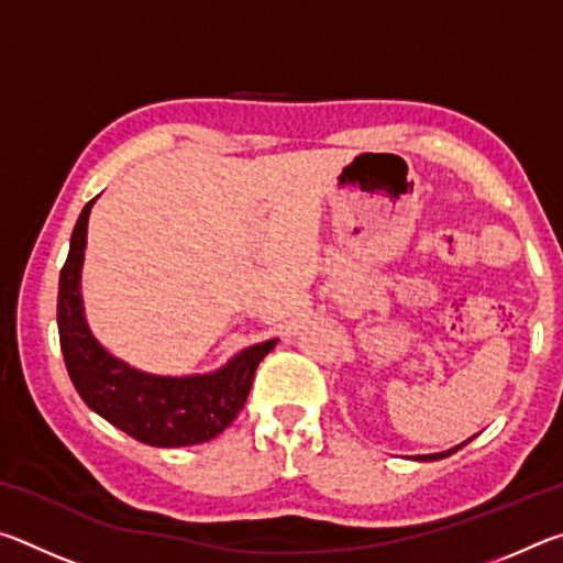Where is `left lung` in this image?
<instances>
[{"instance_id": "1", "label": "left lung", "mask_w": 563, "mask_h": 563, "mask_svg": "<svg viewBox=\"0 0 563 563\" xmlns=\"http://www.w3.org/2000/svg\"><path fill=\"white\" fill-rule=\"evenodd\" d=\"M472 440H474V437H470V440L462 442V444H456V446H452V450H446V452H437V454H419L417 460H419V462H434V460H444V456H450V454H454L456 450H462V446H464V444H470Z\"/></svg>"}]
</instances>
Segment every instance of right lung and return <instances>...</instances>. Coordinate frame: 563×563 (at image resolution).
Returning <instances> with one entry per match:
<instances>
[{
    "instance_id": "add662e5",
    "label": "right lung",
    "mask_w": 563,
    "mask_h": 563,
    "mask_svg": "<svg viewBox=\"0 0 563 563\" xmlns=\"http://www.w3.org/2000/svg\"><path fill=\"white\" fill-rule=\"evenodd\" d=\"M97 198L84 206L74 225L56 298L59 342L76 393L93 412L144 444L188 446L213 440L243 409L255 369L278 340L241 350L216 373L190 377L141 373L103 350L91 335L81 300L87 225Z\"/></svg>"
}]
</instances>
